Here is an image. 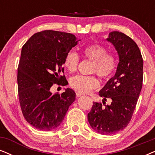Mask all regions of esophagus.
I'll return each instance as SVG.
<instances>
[{
	"label": "esophagus",
	"instance_id": "esophagus-1",
	"mask_svg": "<svg viewBox=\"0 0 155 155\" xmlns=\"http://www.w3.org/2000/svg\"><path fill=\"white\" fill-rule=\"evenodd\" d=\"M76 97H81V96L83 95V94H82L79 93V92H76Z\"/></svg>",
	"mask_w": 155,
	"mask_h": 155
}]
</instances>
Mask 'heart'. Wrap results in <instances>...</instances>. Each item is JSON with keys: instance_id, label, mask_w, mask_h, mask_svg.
Returning <instances> with one entry per match:
<instances>
[{"instance_id": "1", "label": "heart", "mask_w": 155, "mask_h": 155, "mask_svg": "<svg viewBox=\"0 0 155 155\" xmlns=\"http://www.w3.org/2000/svg\"><path fill=\"white\" fill-rule=\"evenodd\" d=\"M84 56L93 61L92 73H97L100 77L108 79L116 70L117 64L114 56L108 54L107 49L100 44H91L84 47ZM79 57L74 51H70L66 54L64 60V66L68 71L74 72L77 69ZM70 85L80 94H87L99 87V82L94 76L76 75L70 79Z\"/></svg>"}]
</instances>
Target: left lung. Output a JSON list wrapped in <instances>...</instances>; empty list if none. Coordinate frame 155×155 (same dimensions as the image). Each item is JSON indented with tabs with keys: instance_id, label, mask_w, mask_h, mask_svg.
<instances>
[{
	"instance_id": "1",
	"label": "left lung",
	"mask_w": 155,
	"mask_h": 155,
	"mask_svg": "<svg viewBox=\"0 0 155 155\" xmlns=\"http://www.w3.org/2000/svg\"><path fill=\"white\" fill-rule=\"evenodd\" d=\"M106 41L114 46L119 64L114 76L99 92L103 104L110 98V105L94 102L88 114L90 126L101 134H113L128 125L142 87L143 59L140 48L130 37L112 31Z\"/></svg>"
}]
</instances>
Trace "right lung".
<instances>
[{"mask_svg":"<svg viewBox=\"0 0 155 155\" xmlns=\"http://www.w3.org/2000/svg\"><path fill=\"white\" fill-rule=\"evenodd\" d=\"M80 41L71 34L48 30L33 35L23 45L18 68L19 101L25 120L37 130L57 128L75 101L73 89L53 94L50 89L54 84L65 86V76L61 75L64 60Z\"/></svg>","mask_w":155,"mask_h":155,"instance_id":"add662e5","label":"right lung"}]
</instances>
